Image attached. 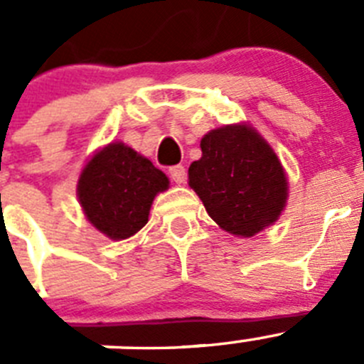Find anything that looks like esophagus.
<instances>
[{"instance_id": "34e87169", "label": "esophagus", "mask_w": 364, "mask_h": 364, "mask_svg": "<svg viewBox=\"0 0 364 364\" xmlns=\"http://www.w3.org/2000/svg\"><path fill=\"white\" fill-rule=\"evenodd\" d=\"M168 174H171V178L174 179L178 185H183L186 179V171H185V166L183 165H176V166H171L168 168Z\"/></svg>"}]
</instances>
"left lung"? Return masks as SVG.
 <instances>
[{"mask_svg":"<svg viewBox=\"0 0 364 364\" xmlns=\"http://www.w3.org/2000/svg\"><path fill=\"white\" fill-rule=\"evenodd\" d=\"M201 151L188 168V185L219 228L250 239L280 219L289 181L257 129L246 122L212 129Z\"/></svg>","mask_w":364,"mask_h":364,"instance_id":"obj_1","label":"left lung"}]
</instances>
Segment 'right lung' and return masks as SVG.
I'll return each mask as SVG.
<instances>
[{
	"mask_svg": "<svg viewBox=\"0 0 364 364\" xmlns=\"http://www.w3.org/2000/svg\"><path fill=\"white\" fill-rule=\"evenodd\" d=\"M168 178L122 141L98 149L86 161L77 181V198L84 217L111 240H125L140 232Z\"/></svg>",
	"mask_w": 364,
	"mask_h": 364,
	"instance_id": "obj_1",
	"label": "right lung"
}]
</instances>
